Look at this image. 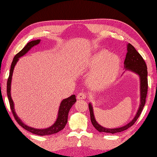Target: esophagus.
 Returning <instances> with one entry per match:
<instances>
[{"label": "esophagus", "instance_id": "obj_1", "mask_svg": "<svg viewBox=\"0 0 157 157\" xmlns=\"http://www.w3.org/2000/svg\"><path fill=\"white\" fill-rule=\"evenodd\" d=\"M86 98V93L85 92H79L77 95L78 99H84Z\"/></svg>", "mask_w": 157, "mask_h": 157}]
</instances>
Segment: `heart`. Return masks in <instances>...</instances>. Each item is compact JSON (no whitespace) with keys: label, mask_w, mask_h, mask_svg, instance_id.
I'll return each instance as SVG.
<instances>
[{"label":"heart","mask_w":157,"mask_h":157,"mask_svg":"<svg viewBox=\"0 0 157 157\" xmlns=\"http://www.w3.org/2000/svg\"><path fill=\"white\" fill-rule=\"evenodd\" d=\"M88 68L94 69L88 78V83L92 89H102L115 80L120 67V61L107 50H101L90 58Z\"/></svg>","instance_id":"obj_1"}]
</instances>
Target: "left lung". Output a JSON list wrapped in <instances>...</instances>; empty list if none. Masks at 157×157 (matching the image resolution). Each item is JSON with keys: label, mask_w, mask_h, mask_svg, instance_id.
<instances>
[{"label": "left lung", "mask_w": 157, "mask_h": 157, "mask_svg": "<svg viewBox=\"0 0 157 157\" xmlns=\"http://www.w3.org/2000/svg\"><path fill=\"white\" fill-rule=\"evenodd\" d=\"M127 54L124 60V67L128 70H130L133 72L138 75L140 77V90H141V104L136 117L134 118L130 122L128 123L124 126L117 128H113L109 129L102 127L96 122L94 118L92 106L91 103H89V110L90 113V119L92 123V125L96 129L100 132L109 133V134H115V133L121 132L127 130L128 128L134 125V123L137 120V118L141 115L145 105L146 97L147 94V89H148V81H147V65L142 56L139 54L134 46L131 44L128 43Z\"/></svg>", "instance_id": "obj_1"}]
</instances>
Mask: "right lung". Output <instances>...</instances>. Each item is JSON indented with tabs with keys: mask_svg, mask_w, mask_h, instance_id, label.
<instances>
[{
	"mask_svg": "<svg viewBox=\"0 0 157 157\" xmlns=\"http://www.w3.org/2000/svg\"><path fill=\"white\" fill-rule=\"evenodd\" d=\"M40 41V40L39 39V40H33L28 42L24 48H23L20 52H18V53L14 56L12 62V65H11L10 74H9V77L7 80V96H8L9 103H10V109L13 115V117L15 118V120L17 121L18 124L26 130L32 133V134L39 135V136H46V135H51V134H56V133L58 132L63 129L67 122L69 111L70 110V109L71 108V107L73 106V105H74V103L76 102V101H77V99H76V97L75 95H72V96L69 97L68 98L63 99L60 104L59 112H58V118H57L56 122L52 126H50L48 128H46V129L39 130V129H35V128L29 127L28 126L25 125V124H23L20 118H19L16 115L15 111H14L13 102L11 98V94H10L11 81H12V77L13 69L17 63V61L19 59V58H20L21 56H23V55L25 54L33 46L39 44Z\"/></svg>",
	"mask_w": 157,
	"mask_h": 157,
	"instance_id": "obj_1",
	"label": "right lung"
}]
</instances>
